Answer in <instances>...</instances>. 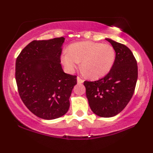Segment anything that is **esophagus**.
I'll list each match as a JSON object with an SVG mask.
<instances>
[{
  "instance_id": "esophagus-1",
  "label": "esophagus",
  "mask_w": 153,
  "mask_h": 153,
  "mask_svg": "<svg viewBox=\"0 0 153 153\" xmlns=\"http://www.w3.org/2000/svg\"><path fill=\"white\" fill-rule=\"evenodd\" d=\"M84 80H82V78H80V77H77V82H78V83H82L83 82Z\"/></svg>"
}]
</instances>
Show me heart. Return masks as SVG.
<instances>
[{"mask_svg": "<svg viewBox=\"0 0 153 153\" xmlns=\"http://www.w3.org/2000/svg\"><path fill=\"white\" fill-rule=\"evenodd\" d=\"M115 51L109 44L80 41L71 44L61 56V62L69 72H73L81 62V67L90 78L104 76L113 67Z\"/></svg>", "mask_w": 153, "mask_h": 153, "instance_id": "heart-1", "label": "heart"}]
</instances>
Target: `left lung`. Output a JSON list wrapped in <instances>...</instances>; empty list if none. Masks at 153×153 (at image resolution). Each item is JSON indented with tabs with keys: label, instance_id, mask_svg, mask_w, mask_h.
Listing matches in <instances>:
<instances>
[{
	"label": "left lung",
	"instance_id": "1",
	"mask_svg": "<svg viewBox=\"0 0 153 153\" xmlns=\"http://www.w3.org/2000/svg\"><path fill=\"white\" fill-rule=\"evenodd\" d=\"M115 51L109 73L96 81H85L88 103L95 115L110 117L120 113L132 98L137 80V65L126 45L106 38Z\"/></svg>",
	"mask_w": 153,
	"mask_h": 153
}]
</instances>
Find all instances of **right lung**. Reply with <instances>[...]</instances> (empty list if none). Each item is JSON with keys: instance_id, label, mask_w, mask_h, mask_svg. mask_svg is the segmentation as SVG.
Segmentation results:
<instances>
[{"instance_id": "1", "label": "right lung", "mask_w": 153, "mask_h": 153, "mask_svg": "<svg viewBox=\"0 0 153 153\" xmlns=\"http://www.w3.org/2000/svg\"><path fill=\"white\" fill-rule=\"evenodd\" d=\"M65 38L33 40L22 50L16 62V80L22 101L35 115L45 120L62 116L77 76L64 73L60 64Z\"/></svg>"}]
</instances>
